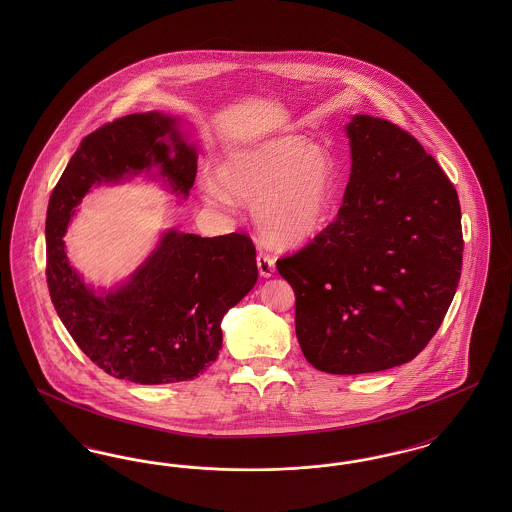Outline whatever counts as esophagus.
<instances>
[{
	"label": "esophagus",
	"instance_id": "esophagus-1",
	"mask_svg": "<svg viewBox=\"0 0 512 512\" xmlns=\"http://www.w3.org/2000/svg\"><path fill=\"white\" fill-rule=\"evenodd\" d=\"M257 267H259V272H261L263 278H270L276 270V261L267 253H259L257 255Z\"/></svg>",
	"mask_w": 512,
	"mask_h": 512
}]
</instances>
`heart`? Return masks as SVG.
Returning <instances> with one entry per match:
<instances>
[{"mask_svg": "<svg viewBox=\"0 0 512 512\" xmlns=\"http://www.w3.org/2000/svg\"><path fill=\"white\" fill-rule=\"evenodd\" d=\"M215 180H203L201 199L232 207L253 201V219L272 244L299 245L317 238L340 205V169L326 147L301 136H276L220 159Z\"/></svg>", "mask_w": 512, "mask_h": 512, "instance_id": "heart-1", "label": "heart"}]
</instances>
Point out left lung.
Instances as JSON below:
<instances>
[{
  "label": "left lung",
  "instance_id": "obj_1",
  "mask_svg": "<svg viewBox=\"0 0 512 512\" xmlns=\"http://www.w3.org/2000/svg\"><path fill=\"white\" fill-rule=\"evenodd\" d=\"M338 219L276 268L305 359L328 374L405 365L438 332L463 267L457 190L409 132L355 115Z\"/></svg>",
  "mask_w": 512,
  "mask_h": 512
}]
</instances>
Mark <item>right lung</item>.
I'll list each match as a JSON object with an SVG mask.
<instances>
[{"instance_id": "1", "label": "right lung", "mask_w": 512, "mask_h": 512, "mask_svg": "<svg viewBox=\"0 0 512 512\" xmlns=\"http://www.w3.org/2000/svg\"><path fill=\"white\" fill-rule=\"evenodd\" d=\"M195 172L197 149L180 119L134 113L86 136L49 197L51 303L86 357L115 378L144 386L186 382L215 363L220 320L257 282L255 245L236 232L201 238L171 228L124 282L96 290L71 265L63 236L92 186L146 174L186 199Z\"/></svg>"}]
</instances>
